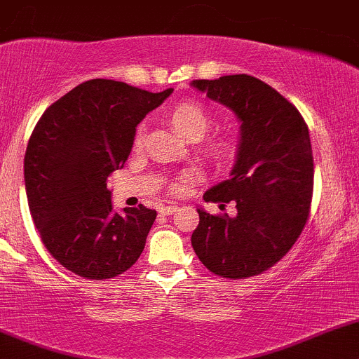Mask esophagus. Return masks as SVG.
Instances as JSON below:
<instances>
[{"mask_svg": "<svg viewBox=\"0 0 359 359\" xmlns=\"http://www.w3.org/2000/svg\"><path fill=\"white\" fill-rule=\"evenodd\" d=\"M177 209H179V208H177V205L168 204V205H163V208H160V212L165 214V216H170V214H174Z\"/></svg>", "mask_w": 359, "mask_h": 359, "instance_id": "esophagus-1", "label": "esophagus"}]
</instances>
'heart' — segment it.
I'll return each instance as SVG.
<instances>
[{
  "mask_svg": "<svg viewBox=\"0 0 359 359\" xmlns=\"http://www.w3.org/2000/svg\"><path fill=\"white\" fill-rule=\"evenodd\" d=\"M168 119H170L172 126L175 128L179 133H182L187 138H201L205 131L209 130L212 125V116L209 113V109L205 108L203 102L194 101V100H185L177 102V104L168 111ZM143 143V125L137 128V133L133 138V147L138 148ZM201 151L208 160H211L214 163H222L226 160H229L236 151V138L234 135L228 133V131H221V133H214L212 137H209L204 142V145L201 147ZM189 182H191V177L189 175H180L177 177L168 185L172 194L177 196H182L184 192H187Z\"/></svg>",
  "mask_w": 359,
  "mask_h": 359,
  "instance_id": "heart-1",
  "label": "heart"
}]
</instances>
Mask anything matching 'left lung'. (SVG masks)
Listing matches in <instances>:
<instances>
[{
    "label": "left lung",
    "mask_w": 359,
    "mask_h": 359,
    "mask_svg": "<svg viewBox=\"0 0 359 359\" xmlns=\"http://www.w3.org/2000/svg\"><path fill=\"white\" fill-rule=\"evenodd\" d=\"M191 84L234 111L241 126L231 177L204 194L205 203H236L238 214L199 212L192 248L222 278L263 273L294 246L306 226L314 189L309 128L292 102L257 77L236 74Z\"/></svg>",
    "instance_id": "left-lung-1"
}]
</instances>
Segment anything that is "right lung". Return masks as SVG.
Returning <instances> with one entry per match:
<instances>
[{
	"instance_id": "right-lung-1",
	"label": "right lung",
	"mask_w": 359,
	"mask_h": 359,
	"mask_svg": "<svg viewBox=\"0 0 359 359\" xmlns=\"http://www.w3.org/2000/svg\"><path fill=\"white\" fill-rule=\"evenodd\" d=\"M172 90L90 79L36 123L25 154L28 208L45 248L72 273L118 277L145 248L156 211L140 204L114 212L106 182L125 165L138 123Z\"/></svg>"
}]
</instances>
